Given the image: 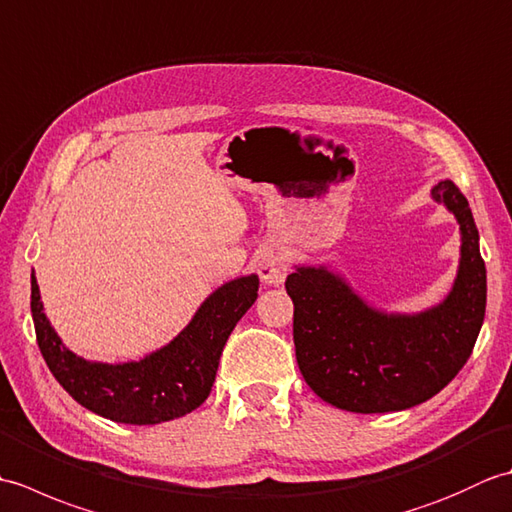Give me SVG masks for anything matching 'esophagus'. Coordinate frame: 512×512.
<instances>
[{
	"mask_svg": "<svg viewBox=\"0 0 512 512\" xmlns=\"http://www.w3.org/2000/svg\"><path fill=\"white\" fill-rule=\"evenodd\" d=\"M255 268L266 284L279 286L288 275V259L277 248H266L255 259Z\"/></svg>",
	"mask_w": 512,
	"mask_h": 512,
	"instance_id": "1",
	"label": "esophagus"
}]
</instances>
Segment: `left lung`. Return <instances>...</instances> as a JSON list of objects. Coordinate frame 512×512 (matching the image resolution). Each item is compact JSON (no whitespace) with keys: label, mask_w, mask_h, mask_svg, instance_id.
<instances>
[{"label":"left lung","mask_w":512,"mask_h":512,"mask_svg":"<svg viewBox=\"0 0 512 512\" xmlns=\"http://www.w3.org/2000/svg\"><path fill=\"white\" fill-rule=\"evenodd\" d=\"M460 224V268L442 303L385 314L325 266H297L286 279L295 303L292 339L310 389L354 413L402 411L447 387L469 361L486 312V266L471 206L451 180L431 189Z\"/></svg>","instance_id":"8db88e82"}]
</instances>
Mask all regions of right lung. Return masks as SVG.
Wrapping results in <instances>:
<instances>
[{
	"label": "right lung",
	"instance_id": "right-lung-1",
	"mask_svg": "<svg viewBox=\"0 0 512 512\" xmlns=\"http://www.w3.org/2000/svg\"><path fill=\"white\" fill-rule=\"evenodd\" d=\"M30 310L37 343L52 376L68 394L99 416L123 424H158L182 418L209 398L224 345L257 299V275L217 288L191 323L160 350L132 363H92L76 356L50 325L35 275Z\"/></svg>",
	"mask_w": 512,
	"mask_h": 512
}]
</instances>
